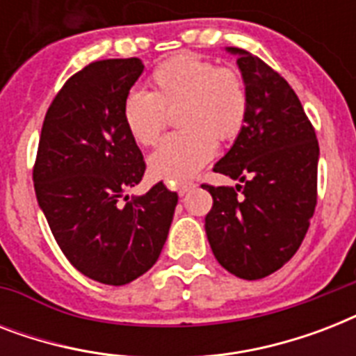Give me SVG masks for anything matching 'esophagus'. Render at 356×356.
Listing matches in <instances>:
<instances>
[{
    "label": "esophagus",
    "mask_w": 356,
    "mask_h": 356,
    "mask_svg": "<svg viewBox=\"0 0 356 356\" xmlns=\"http://www.w3.org/2000/svg\"><path fill=\"white\" fill-rule=\"evenodd\" d=\"M195 186H197V184H195L194 181H186V183H179L177 190H179V194L184 195V194H188V192H192Z\"/></svg>",
    "instance_id": "obj_1"
}]
</instances>
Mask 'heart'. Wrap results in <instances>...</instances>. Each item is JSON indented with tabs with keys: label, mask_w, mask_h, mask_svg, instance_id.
<instances>
[{
	"label": "heart",
	"mask_w": 356,
	"mask_h": 356,
	"mask_svg": "<svg viewBox=\"0 0 356 356\" xmlns=\"http://www.w3.org/2000/svg\"><path fill=\"white\" fill-rule=\"evenodd\" d=\"M151 90L129 92L122 118L131 138L155 144L166 127V111L177 109L183 131L168 134L147 159L149 173L162 181L194 177L216 155L218 140L236 138L249 113V88L243 75L194 53H179L149 75Z\"/></svg>",
	"instance_id": "1"
}]
</instances>
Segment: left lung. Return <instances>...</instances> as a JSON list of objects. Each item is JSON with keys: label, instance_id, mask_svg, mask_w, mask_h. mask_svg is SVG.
Masks as SVG:
<instances>
[{"label": "left lung", "instance_id": "8db88e82", "mask_svg": "<svg viewBox=\"0 0 356 356\" xmlns=\"http://www.w3.org/2000/svg\"><path fill=\"white\" fill-rule=\"evenodd\" d=\"M236 55L249 113L214 172L236 188L203 184L212 195L205 231L216 260L240 279H262L292 259L316 209L320 145L292 86L251 53Z\"/></svg>", "mask_w": 356, "mask_h": 356}]
</instances>
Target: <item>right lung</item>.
<instances>
[{"instance_id": "add662e5", "label": "right lung", "mask_w": 356, "mask_h": 356, "mask_svg": "<svg viewBox=\"0 0 356 356\" xmlns=\"http://www.w3.org/2000/svg\"><path fill=\"white\" fill-rule=\"evenodd\" d=\"M142 72L133 57L97 60L72 75L47 108L33 170L38 207L58 248L83 275L113 286L155 264L177 205V194L162 183L125 195L145 172L122 118Z\"/></svg>"}]
</instances>
